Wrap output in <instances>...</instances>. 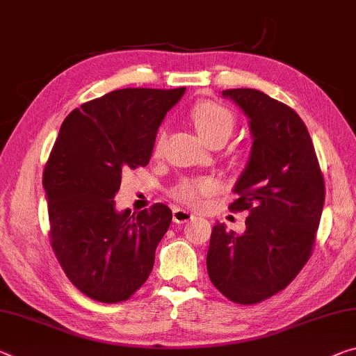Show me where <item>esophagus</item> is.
<instances>
[{"instance_id":"esophagus-1","label":"esophagus","mask_w":356,"mask_h":356,"mask_svg":"<svg viewBox=\"0 0 356 356\" xmlns=\"http://www.w3.org/2000/svg\"><path fill=\"white\" fill-rule=\"evenodd\" d=\"M193 218H195V216L193 213H190L188 211H184V209H180V207L172 209V220L176 223H187Z\"/></svg>"}]
</instances>
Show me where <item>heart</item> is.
I'll list each match as a JSON object with an SVG mask.
<instances>
[{
	"mask_svg": "<svg viewBox=\"0 0 356 356\" xmlns=\"http://www.w3.org/2000/svg\"><path fill=\"white\" fill-rule=\"evenodd\" d=\"M191 120L200 136L209 144L220 136L229 138L234 131V115L231 114V111L212 101L196 104L191 111ZM163 140H165V131H160L155 140V152L161 149ZM212 190L213 184L209 179H184L172 188L171 193L179 202L196 206L204 196L212 193Z\"/></svg>",
	"mask_w": 356,
	"mask_h": 356,
	"instance_id": "heart-1",
	"label": "heart"
}]
</instances>
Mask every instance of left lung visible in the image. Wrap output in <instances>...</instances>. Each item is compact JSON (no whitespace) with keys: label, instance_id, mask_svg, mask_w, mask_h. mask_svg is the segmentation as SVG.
<instances>
[{"label":"left lung","instance_id":"8db88e82","mask_svg":"<svg viewBox=\"0 0 356 356\" xmlns=\"http://www.w3.org/2000/svg\"><path fill=\"white\" fill-rule=\"evenodd\" d=\"M249 117V163L234 187L229 211L247 212L245 231L212 228L207 273L236 304H257L284 290L312 255L325 180L301 117L253 88L223 90Z\"/></svg>","mask_w":356,"mask_h":356}]
</instances>
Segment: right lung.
Listing matches in <instances>:
<instances>
[{
  "label": "right lung",
  "mask_w": 356,
  "mask_h": 356,
  "mask_svg": "<svg viewBox=\"0 0 356 356\" xmlns=\"http://www.w3.org/2000/svg\"><path fill=\"white\" fill-rule=\"evenodd\" d=\"M172 90L123 88L65 118L42 174L50 244L71 284L95 301H127L147 280L172 212L163 202L115 211L122 174L147 166Z\"/></svg>",
  "instance_id": "right-lung-1"
}]
</instances>
